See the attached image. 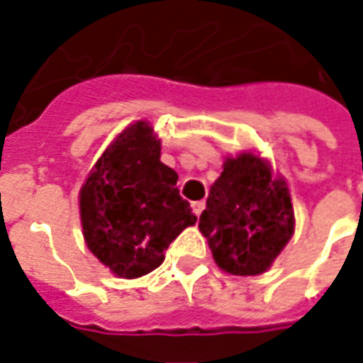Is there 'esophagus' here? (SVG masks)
Returning <instances> with one entry per match:
<instances>
[{
  "label": "esophagus",
  "mask_w": 363,
  "mask_h": 363,
  "mask_svg": "<svg viewBox=\"0 0 363 363\" xmlns=\"http://www.w3.org/2000/svg\"><path fill=\"white\" fill-rule=\"evenodd\" d=\"M204 208H206L204 200H198V202H192V212L196 213V216H200V213L204 212Z\"/></svg>",
  "instance_id": "esophagus-1"
}]
</instances>
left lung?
Wrapping results in <instances>:
<instances>
[{"instance_id": "1", "label": "left lung", "mask_w": 363, "mask_h": 363, "mask_svg": "<svg viewBox=\"0 0 363 363\" xmlns=\"http://www.w3.org/2000/svg\"><path fill=\"white\" fill-rule=\"evenodd\" d=\"M198 228L223 272H267L296 229L288 182L255 151L229 155L210 186Z\"/></svg>"}]
</instances>
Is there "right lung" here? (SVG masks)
Segmentation results:
<instances>
[{
  "label": "right lung",
  "mask_w": 363,
  "mask_h": 363,
  "mask_svg": "<svg viewBox=\"0 0 363 363\" xmlns=\"http://www.w3.org/2000/svg\"><path fill=\"white\" fill-rule=\"evenodd\" d=\"M177 181L147 120L124 128L96 159L79 190V216L87 249L114 276L155 270L171 241L196 223Z\"/></svg>",
  "instance_id": "obj_1"
}]
</instances>
